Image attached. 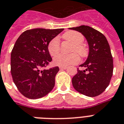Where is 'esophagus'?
<instances>
[{"mask_svg":"<svg viewBox=\"0 0 124 124\" xmlns=\"http://www.w3.org/2000/svg\"><path fill=\"white\" fill-rule=\"evenodd\" d=\"M59 68H60V70H65V69H66L67 68V67H66V66H63V67H60Z\"/></svg>","mask_w":124,"mask_h":124,"instance_id":"1","label":"esophagus"}]
</instances>
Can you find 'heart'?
<instances>
[{"instance_id": "heart-1", "label": "heart", "mask_w": 124, "mask_h": 124, "mask_svg": "<svg viewBox=\"0 0 124 124\" xmlns=\"http://www.w3.org/2000/svg\"><path fill=\"white\" fill-rule=\"evenodd\" d=\"M63 39L71 43L72 52H77L81 57L87 55V49L82 43L84 41V36L79 32L76 31H69L62 36ZM48 50L51 55H57L60 51V42L59 39L55 38L50 41L48 45ZM80 61V58L76 53H72L69 55L59 54L54 59V63L60 67L68 66L70 65H76Z\"/></svg>"}]
</instances>
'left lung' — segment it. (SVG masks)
Segmentation results:
<instances>
[{
	"label": "left lung",
	"instance_id": "obj_1",
	"mask_svg": "<svg viewBox=\"0 0 124 124\" xmlns=\"http://www.w3.org/2000/svg\"><path fill=\"white\" fill-rule=\"evenodd\" d=\"M69 29L81 33L89 45L88 59L79 65L86 69L78 68V73L72 79L73 87L87 96L100 95L108 86L113 74V59L108 42L102 33L90 26L82 25Z\"/></svg>",
	"mask_w": 124,
	"mask_h": 124
}]
</instances>
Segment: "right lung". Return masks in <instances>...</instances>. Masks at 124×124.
Returning <instances> with one entry per match:
<instances>
[{
	"label": "right lung",
	"instance_id": "add662e5",
	"mask_svg": "<svg viewBox=\"0 0 124 124\" xmlns=\"http://www.w3.org/2000/svg\"><path fill=\"white\" fill-rule=\"evenodd\" d=\"M63 30H26L16 41L11 52V72L14 84L25 97L40 98L54 88L59 67L43 68L52 60L48 50L50 41Z\"/></svg>",
	"mask_w": 124,
	"mask_h": 124
}]
</instances>
